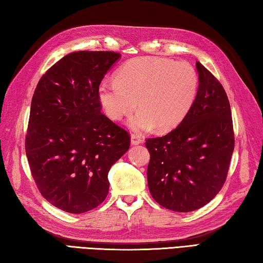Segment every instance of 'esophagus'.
Returning <instances> with one entry per match:
<instances>
[{"label": "esophagus", "instance_id": "obj_1", "mask_svg": "<svg viewBox=\"0 0 263 263\" xmlns=\"http://www.w3.org/2000/svg\"><path fill=\"white\" fill-rule=\"evenodd\" d=\"M132 145H138V144L143 143V138L138 135V134H132Z\"/></svg>", "mask_w": 263, "mask_h": 263}]
</instances>
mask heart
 Returning a JSON list of instances; mask_svg holds the SVG:
<instances>
[{
  "label": "heart",
  "instance_id": "1",
  "mask_svg": "<svg viewBox=\"0 0 263 263\" xmlns=\"http://www.w3.org/2000/svg\"><path fill=\"white\" fill-rule=\"evenodd\" d=\"M117 83H102L99 100L111 120L120 121L135 110L130 128L148 132L171 130L178 126L194 103L199 77L186 61L164 58H137L116 73Z\"/></svg>",
  "mask_w": 263,
  "mask_h": 263
}]
</instances>
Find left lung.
<instances>
[{"instance_id": "obj_1", "label": "left lung", "mask_w": 263, "mask_h": 263, "mask_svg": "<svg viewBox=\"0 0 263 263\" xmlns=\"http://www.w3.org/2000/svg\"><path fill=\"white\" fill-rule=\"evenodd\" d=\"M199 88L189 114L167 135L146 139L147 184L160 205L191 212L216 196L227 178L235 139L222 85L197 61Z\"/></svg>"}]
</instances>
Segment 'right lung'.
I'll use <instances>...</instances> for the list:
<instances>
[{
    "instance_id": "right-lung-1",
    "label": "right lung",
    "mask_w": 263,
    "mask_h": 263,
    "mask_svg": "<svg viewBox=\"0 0 263 263\" xmlns=\"http://www.w3.org/2000/svg\"><path fill=\"white\" fill-rule=\"evenodd\" d=\"M110 51H78L63 57L35 88L26 155L41 194L69 213L93 210L109 193L112 164L130 136L102 114L99 86L118 59Z\"/></svg>"
}]
</instances>
